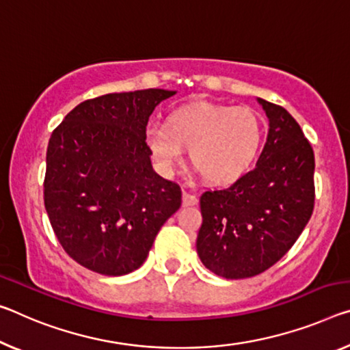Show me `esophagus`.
Masks as SVG:
<instances>
[{
  "instance_id": "1",
  "label": "esophagus",
  "mask_w": 350,
  "mask_h": 350,
  "mask_svg": "<svg viewBox=\"0 0 350 350\" xmlns=\"http://www.w3.org/2000/svg\"><path fill=\"white\" fill-rule=\"evenodd\" d=\"M182 204H184V207H191V205H196L198 204V196L193 195V193H190V191H184Z\"/></svg>"
}]
</instances>
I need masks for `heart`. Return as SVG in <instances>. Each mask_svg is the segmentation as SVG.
<instances>
[{
  "mask_svg": "<svg viewBox=\"0 0 350 350\" xmlns=\"http://www.w3.org/2000/svg\"><path fill=\"white\" fill-rule=\"evenodd\" d=\"M265 124L257 110L246 105L198 103L176 110L168 124L149 123L145 143L154 162L171 174L191 148V162L215 185L234 184L257 160Z\"/></svg>",
  "mask_w": 350,
  "mask_h": 350,
  "instance_id": "b5f03b06",
  "label": "heart"
}]
</instances>
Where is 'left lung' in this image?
Wrapping results in <instances>:
<instances>
[{"instance_id":"8db88e82","label":"left lung","mask_w":350,"mask_h":350,"mask_svg":"<svg viewBox=\"0 0 350 350\" xmlns=\"http://www.w3.org/2000/svg\"><path fill=\"white\" fill-rule=\"evenodd\" d=\"M269 120L257 166L223 190L201 196V262L224 279L271 268L295 245L314 207V154L297 121L258 98Z\"/></svg>"}]
</instances>
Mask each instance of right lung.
Returning <instances> with one entry per match:
<instances>
[{
    "instance_id": "obj_1",
    "label": "right lung",
    "mask_w": 350,
    "mask_h": 350,
    "mask_svg": "<svg viewBox=\"0 0 350 350\" xmlns=\"http://www.w3.org/2000/svg\"><path fill=\"white\" fill-rule=\"evenodd\" d=\"M176 92L109 93L81 103L53 131L43 199L55 237L84 268L124 275L145 263L182 191L152 170L149 116Z\"/></svg>"
}]
</instances>
